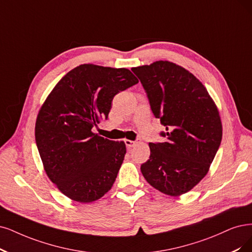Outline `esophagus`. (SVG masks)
<instances>
[{
  "label": "esophagus",
  "mask_w": 252,
  "mask_h": 252,
  "mask_svg": "<svg viewBox=\"0 0 252 252\" xmlns=\"http://www.w3.org/2000/svg\"><path fill=\"white\" fill-rule=\"evenodd\" d=\"M125 143H126V147L127 148H132V147H134L138 142L137 141H132V140H125Z\"/></svg>",
  "instance_id": "esophagus-1"
}]
</instances>
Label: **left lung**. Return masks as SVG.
<instances>
[{
    "label": "left lung",
    "instance_id": "obj_1",
    "mask_svg": "<svg viewBox=\"0 0 252 252\" xmlns=\"http://www.w3.org/2000/svg\"><path fill=\"white\" fill-rule=\"evenodd\" d=\"M167 141L150 143L151 156L141 165L147 183L160 192L180 196L208 173L222 139L217 106L202 83L169 61L133 67Z\"/></svg>",
    "mask_w": 252,
    "mask_h": 252
}]
</instances>
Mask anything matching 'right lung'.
Instances as JSON below:
<instances>
[{
  "mask_svg": "<svg viewBox=\"0 0 252 252\" xmlns=\"http://www.w3.org/2000/svg\"><path fill=\"white\" fill-rule=\"evenodd\" d=\"M139 81L126 68L82 64L57 83L37 115L35 140L49 179L68 198L99 199L112 188L126 153L124 141L92 132L118 92Z\"/></svg>",
  "mask_w": 252,
  "mask_h": 252,
  "instance_id": "1",
  "label": "right lung"
}]
</instances>
